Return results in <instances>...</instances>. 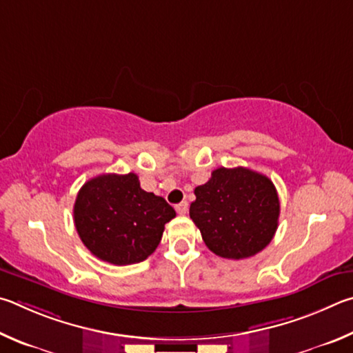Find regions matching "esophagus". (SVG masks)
<instances>
[{"label": "esophagus", "instance_id": "obj_1", "mask_svg": "<svg viewBox=\"0 0 353 353\" xmlns=\"http://www.w3.org/2000/svg\"><path fill=\"white\" fill-rule=\"evenodd\" d=\"M175 209H176V212L180 214V215H184V214H188V209H189V203L188 201H181L180 205H176L175 206Z\"/></svg>", "mask_w": 353, "mask_h": 353}]
</instances>
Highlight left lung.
I'll list each match as a JSON object with an SVG mask.
<instances>
[{"label": "left lung", "mask_w": 353, "mask_h": 353, "mask_svg": "<svg viewBox=\"0 0 353 353\" xmlns=\"http://www.w3.org/2000/svg\"><path fill=\"white\" fill-rule=\"evenodd\" d=\"M194 192L189 215L214 254L240 261L273 240L281 203L268 176L246 167H219Z\"/></svg>", "instance_id": "obj_1"}]
</instances>
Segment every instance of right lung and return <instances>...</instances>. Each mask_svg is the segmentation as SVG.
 Here are the masks:
<instances>
[{
    "label": "right lung",
    "instance_id": "1",
    "mask_svg": "<svg viewBox=\"0 0 353 353\" xmlns=\"http://www.w3.org/2000/svg\"><path fill=\"white\" fill-rule=\"evenodd\" d=\"M175 209L141 189L136 173H105L86 181L74 203V225L83 245L103 262L139 263L157 250Z\"/></svg>",
    "mask_w": 353,
    "mask_h": 353
}]
</instances>
